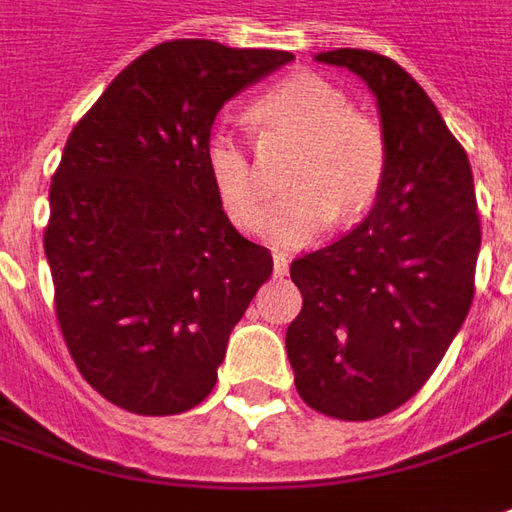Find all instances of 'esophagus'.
<instances>
[{"label": "esophagus", "mask_w": 512, "mask_h": 512, "mask_svg": "<svg viewBox=\"0 0 512 512\" xmlns=\"http://www.w3.org/2000/svg\"><path fill=\"white\" fill-rule=\"evenodd\" d=\"M271 260H274V277H285L288 274V257H285V252H274Z\"/></svg>", "instance_id": "esophagus-1"}]
</instances>
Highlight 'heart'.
<instances>
[{"instance_id": "b5f03b06", "label": "heart", "mask_w": 512, "mask_h": 512, "mask_svg": "<svg viewBox=\"0 0 512 512\" xmlns=\"http://www.w3.org/2000/svg\"><path fill=\"white\" fill-rule=\"evenodd\" d=\"M260 137L300 139L288 170V190L266 212L263 229L280 246L316 241L336 207L342 215L364 210L387 176V137L367 114L353 111L344 89L316 72H294L252 106ZM207 173L221 207L238 229L252 232L263 218L266 184L249 142L232 128H212L204 142Z\"/></svg>"}]
</instances>
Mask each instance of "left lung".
I'll list each match as a JSON object with an SVG mask.
<instances>
[{
	"label": "left lung",
	"instance_id": "1",
	"mask_svg": "<svg viewBox=\"0 0 512 512\" xmlns=\"http://www.w3.org/2000/svg\"><path fill=\"white\" fill-rule=\"evenodd\" d=\"M316 61L347 66L378 97L387 176L356 229L291 263L302 311L285 350L311 409L375 420L420 392L474 302V176L403 66L370 50L319 52Z\"/></svg>",
	"mask_w": 512,
	"mask_h": 512
}]
</instances>
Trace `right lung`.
<instances>
[{
    "instance_id": "1",
    "label": "right lung",
    "mask_w": 512,
    "mask_h": 512,
    "mask_svg": "<svg viewBox=\"0 0 512 512\" xmlns=\"http://www.w3.org/2000/svg\"><path fill=\"white\" fill-rule=\"evenodd\" d=\"M294 55L176 38L109 83L52 173L44 252L55 319L92 387L134 415H179L218 381L271 252L229 224L204 162L212 120Z\"/></svg>"
}]
</instances>
